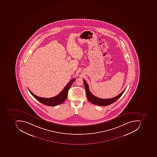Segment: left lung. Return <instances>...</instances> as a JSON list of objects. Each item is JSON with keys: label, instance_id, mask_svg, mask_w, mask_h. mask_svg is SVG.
<instances>
[{"label": "left lung", "instance_id": "8db88e82", "mask_svg": "<svg viewBox=\"0 0 157 157\" xmlns=\"http://www.w3.org/2000/svg\"><path fill=\"white\" fill-rule=\"evenodd\" d=\"M83 81L85 90H86V96H87V99L91 103L96 105H98V106H106L113 103L122 95L123 93L124 92L125 89H125L120 94H119L117 96L115 97L111 98H108V99H104V98H101L97 97L95 96L94 95L92 94V93L90 91L88 84H87L85 80H83Z\"/></svg>", "mask_w": 157, "mask_h": 157}]
</instances>
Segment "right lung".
<instances>
[{
    "mask_svg": "<svg viewBox=\"0 0 157 157\" xmlns=\"http://www.w3.org/2000/svg\"><path fill=\"white\" fill-rule=\"evenodd\" d=\"M75 80V78L71 80L59 95L54 97L49 98H44L37 96L34 94L28 88V89L33 97L41 103L48 106H56L63 103L66 101L67 97L68 91Z\"/></svg>",
    "mask_w": 157,
    "mask_h": 157,
    "instance_id": "obj_1",
    "label": "right lung"
}]
</instances>
